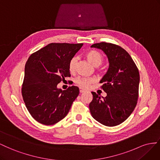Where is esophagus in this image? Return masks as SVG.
<instances>
[{"mask_svg":"<svg viewBox=\"0 0 160 160\" xmlns=\"http://www.w3.org/2000/svg\"><path fill=\"white\" fill-rule=\"evenodd\" d=\"M85 90H84V89H82V88H80V93H83V92H85Z\"/></svg>","mask_w":160,"mask_h":160,"instance_id":"34e87169","label":"esophagus"}]
</instances>
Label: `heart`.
Segmentation results:
<instances>
[{
	"mask_svg": "<svg viewBox=\"0 0 160 160\" xmlns=\"http://www.w3.org/2000/svg\"><path fill=\"white\" fill-rule=\"evenodd\" d=\"M86 57L87 58V60L95 67H98L100 65H101L103 62L102 55L99 52L94 49L88 51L86 53ZM76 62L77 59L76 57L72 58L70 61L68 68H69L70 72H73L74 71ZM94 79L92 78H77L75 80V82L81 88H87L91 84L94 82Z\"/></svg>",
	"mask_w": 160,
	"mask_h": 160,
	"instance_id": "b5f03b06",
	"label": "heart"
}]
</instances>
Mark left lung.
Segmentation results:
<instances>
[{"label":"left lung","instance_id":"8db88e82","mask_svg":"<svg viewBox=\"0 0 160 160\" xmlns=\"http://www.w3.org/2000/svg\"><path fill=\"white\" fill-rule=\"evenodd\" d=\"M91 48L102 50L108 58L109 67L100 81L107 97L92 92L90 113L101 124L116 126L131 115L138 102L140 79L138 68L128 52L117 45L101 42L92 45Z\"/></svg>","mask_w":160,"mask_h":160}]
</instances>
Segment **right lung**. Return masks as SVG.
<instances>
[{
    "instance_id": "right-lung-1",
    "label": "right lung",
    "mask_w": 160,
    "mask_h": 160,
    "mask_svg": "<svg viewBox=\"0 0 160 160\" xmlns=\"http://www.w3.org/2000/svg\"><path fill=\"white\" fill-rule=\"evenodd\" d=\"M83 43H52L31 54L25 67L22 96L35 120L45 125L63 119L79 94L75 86L67 90L57 85L70 77L68 65Z\"/></svg>"
}]
</instances>
